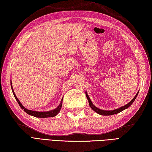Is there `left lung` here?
<instances>
[{"instance_id":"left-lung-1","label":"left lung","mask_w":152,"mask_h":152,"mask_svg":"<svg viewBox=\"0 0 152 152\" xmlns=\"http://www.w3.org/2000/svg\"><path fill=\"white\" fill-rule=\"evenodd\" d=\"M138 92H139V91L137 92V94H136V96H134V97L133 99L131 101H130V102L129 103H127L126 105L121 107L118 108L117 109L110 110V111H106V110H103V109H100L99 108H97V107L95 106L93 104V103L91 102L90 98V97L88 96V94H87V92H86V97H87V99H88V101L89 102V105H90V107L92 109H93L95 112L97 113H98V114L101 115H115V114H117V113H118L124 111V109L129 108V107L133 103V102H134V100L136 99V97H137V96H138Z\"/></svg>"}]
</instances>
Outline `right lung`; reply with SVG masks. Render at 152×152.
I'll return each instance as SVG.
<instances>
[{
	"label": "right lung",
	"mask_w": 152,
	"mask_h": 152,
	"mask_svg": "<svg viewBox=\"0 0 152 152\" xmlns=\"http://www.w3.org/2000/svg\"><path fill=\"white\" fill-rule=\"evenodd\" d=\"M10 85H11V88H12V93L14 94V96L15 97V99L17 101V102L18 103L19 105L21 108L22 109H23L26 113H28L29 115L34 116L35 117H37V118H47V117H55L56 115H57L58 114V113L60 112V110L62 107V99L63 97L62 98V99L61 101V103L59 104V105L57 107L55 108V109L53 110H50V111H31V110H29L28 109L25 108L23 106V105L22 103H20V101L18 99L16 94L14 93V91L13 90V87H12V81H10Z\"/></svg>",
	"instance_id": "obj_1"
}]
</instances>
